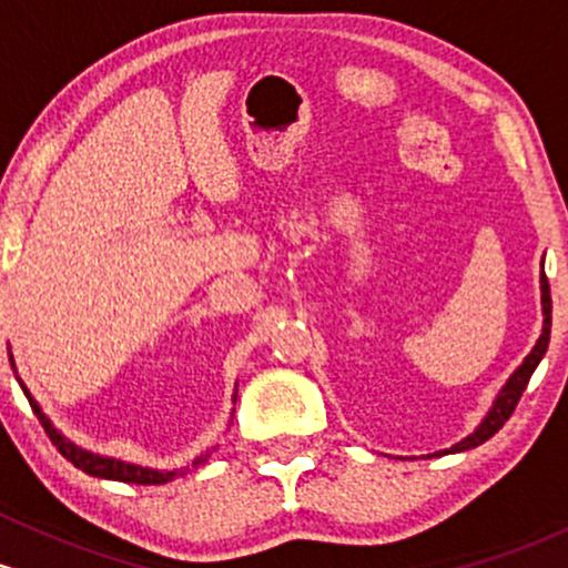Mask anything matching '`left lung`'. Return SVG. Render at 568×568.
Masks as SVG:
<instances>
[{
	"instance_id": "left-lung-1",
	"label": "left lung",
	"mask_w": 568,
	"mask_h": 568,
	"mask_svg": "<svg viewBox=\"0 0 568 568\" xmlns=\"http://www.w3.org/2000/svg\"><path fill=\"white\" fill-rule=\"evenodd\" d=\"M541 265H545V257H541ZM539 290H541V316H545V322H541L539 341L534 343V348H531V352H528L526 359L513 369V375H509V378L505 381V386L499 388V394H496V397H494V403H490L488 413H486V416H483V422L475 426L473 435L458 439L456 445H450V448H445V450H437V454H432V456L462 454V450L477 448V445H483V443H486V439L494 437L496 432H499L501 426H505L507 418L513 416V410H515V405H518L520 394L526 392L528 378H531V375H534V369H537V365L541 362V356H545V352H547V343H550L552 301H550V284H547L545 271H541V276H539Z\"/></svg>"
}]
</instances>
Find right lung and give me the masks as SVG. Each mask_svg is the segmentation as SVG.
<instances>
[{"label": "right lung", "instance_id": "right-lung-1", "mask_svg": "<svg viewBox=\"0 0 568 568\" xmlns=\"http://www.w3.org/2000/svg\"><path fill=\"white\" fill-rule=\"evenodd\" d=\"M10 365H12V373H16V381L18 386L23 388V394H27L31 410H34V416L40 418V424L44 426V432H48V437L53 439V445L59 448V454L67 458V462H72L74 467L82 469L85 475H93V477H104V480H120V483H136V486H163V483H171L176 480V477H182L184 473H190V467H199V464L209 462V456H212L214 448H206L201 456H195L193 462L187 464V467H174V469H152V467H142V464H131V462H123V458H114V456H104V454H93V450H85L80 448L78 443H72L67 435H63L61 429H55L53 422H50L48 416L42 413L40 403H37L34 397H31V392L23 384L21 378H18V369H16V359H12L10 354ZM235 397H239V384H235V392H233V403ZM235 413V410H233ZM233 418V416H231Z\"/></svg>", "mask_w": 568, "mask_h": 568}]
</instances>
